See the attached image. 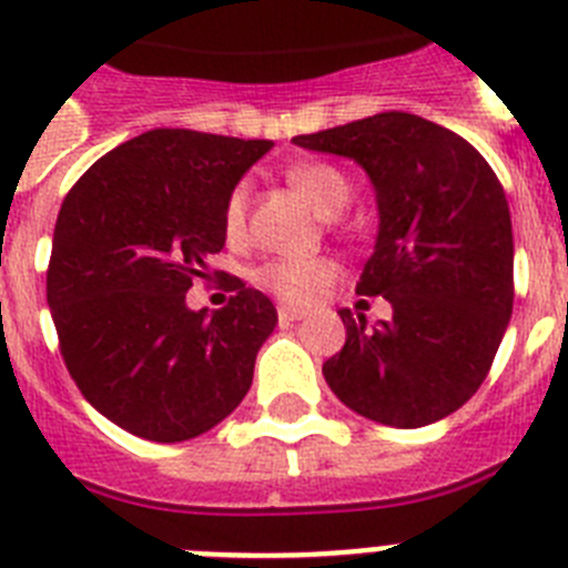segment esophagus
Returning <instances> with one entry per match:
<instances>
[{"mask_svg":"<svg viewBox=\"0 0 568 568\" xmlns=\"http://www.w3.org/2000/svg\"><path fill=\"white\" fill-rule=\"evenodd\" d=\"M304 310H298V307H287V304H284V307H278V318L281 321H301L304 318Z\"/></svg>","mask_w":568,"mask_h":568,"instance_id":"34e87169","label":"esophagus"}]
</instances>
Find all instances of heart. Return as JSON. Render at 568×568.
Wrapping results in <instances>:
<instances>
[{
  "label": "heart",
  "instance_id": "b5f03b06",
  "mask_svg": "<svg viewBox=\"0 0 568 568\" xmlns=\"http://www.w3.org/2000/svg\"><path fill=\"white\" fill-rule=\"evenodd\" d=\"M287 179L321 215L341 213L349 204V195H353V184L346 182V175L338 168H333V164H295L287 173ZM247 199L250 190L244 182L230 190L227 202H224V233H227V239H235L244 230V222H247ZM333 278L335 264L329 258H324V255H313V258H270L255 270L258 287L278 295L287 304H307Z\"/></svg>",
  "mask_w": 568,
  "mask_h": 568
}]
</instances>
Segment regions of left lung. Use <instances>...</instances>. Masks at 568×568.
Masks as SVG:
<instances>
[{
  "instance_id": "1",
  "label": "left lung",
  "mask_w": 568,
  "mask_h": 568,
  "mask_svg": "<svg viewBox=\"0 0 568 568\" xmlns=\"http://www.w3.org/2000/svg\"><path fill=\"white\" fill-rule=\"evenodd\" d=\"M298 148L355 159L378 202L375 253L358 295H381L393 318L346 327L324 378L353 413L398 429L435 424L478 393L515 301V244L506 193L484 155L420 115H369Z\"/></svg>"
}]
</instances>
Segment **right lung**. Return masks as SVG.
Listing matches in <instances>:
<instances>
[{
    "mask_svg": "<svg viewBox=\"0 0 568 568\" xmlns=\"http://www.w3.org/2000/svg\"><path fill=\"white\" fill-rule=\"evenodd\" d=\"M267 139L159 128L102 155L64 195L48 307L70 378L115 426L175 444L222 424L253 384L273 301L233 278L227 307H187L224 247V202Z\"/></svg>",
    "mask_w": 568,
    "mask_h": 568,
    "instance_id": "right-lung-1",
    "label": "right lung"
}]
</instances>
